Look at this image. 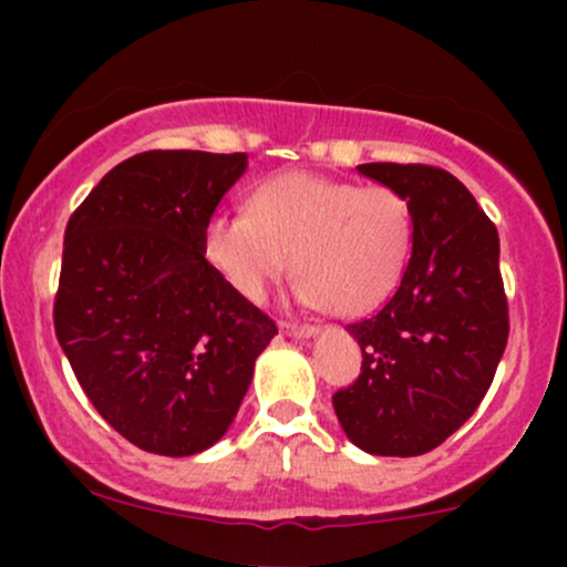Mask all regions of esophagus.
I'll return each mask as SVG.
<instances>
[{
    "instance_id": "esophagus-1",
    "label": "esophagus",
    "mask_w": 567,
    "mask_h": 567,
    "mask_svg": "<svg viewBox=\"0 0 567 567\" xmlns=\"http://www.w3.org/2000/svg\"><path fill=\"white\" fill-rule=\"evenodd\" d=\"M279 330H282V333H288V336H298V338H311V336L317 333L315 324H306V322H288V320L279 322Z\"/></svg>"
}]
</instances>
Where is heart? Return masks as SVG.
<instances>
[{"instance_id": "b5f03b06", "label": "heart", "mask_w": 567, "mask_h": 567, "mask_svg": "<svg viewBox=\"0 0 567 567\" xmlns=\"http://www.w3.org/2000/svg\"><path fill=\"white\" fill-rule=\"evenodd\" d=\"M413 237V207L392 186L282 173L252 188L247 213L207 220L202 252L247 301H261L296 256L298 301L357 317L402 282Z\"/></svg>"}]
</instances>
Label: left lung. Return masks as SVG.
Instances as JSON below:
<instances>
[{
    "label": "left lung",
    "instance_id": "8db88e82",
    "mask_svg": "<svg viewBox=\"0 0 567 567\" xmlns=\"http://www.w3.org/2000/svg\"><path fill=\"white\" fill-rule=\"evenodd\" d=\"M413 207V252L379 315L347 324L362 373L338 389L347 437L373 455L434 451L477 410L509 338L498 231L470 188L432 165L357 167Z\"/></svg>",
    "mask_w": 567,
    "mask_h": 567
}]
</instances>
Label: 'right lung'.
<instances>
[{
	"label": "right lung",
	"mask_w": 567,
	"mask_h": 567,
	"mask_svg": "<svg viewBox=\"0 0 567 567\" xmlns=\"http://www.w3.org/2000/svg\"><path fill=\"white\" fill-rule=\"evenodd\" d=\"M247 154L143 152L71 213L53 320L97 413L141 451L216 445L277 333L202 252Z\"/></svg>",
	"instance_id": "obj_1"
}]
</instances>
